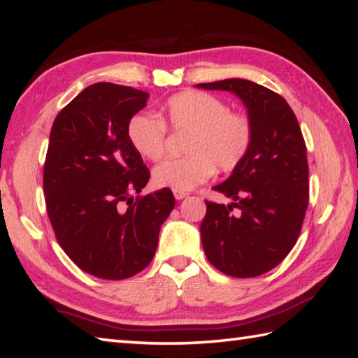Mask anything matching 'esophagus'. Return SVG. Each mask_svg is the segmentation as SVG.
I'll return each mask as SVG.
<instances>
[{"label":"esophagus","instance_id":"1","mask_svg":"<svg viewBox=\"0 0 358 358\" xmlns=\"http://www.w3.org/2000/svg\"><path fill=\"white\" fill-rule=\"evenodd\" d=\"M173 196H175V200H183V199H186L187 194L181 192V191H173Z\"/></svg>","mask_w":358,"mask_h":358}]
</instances>
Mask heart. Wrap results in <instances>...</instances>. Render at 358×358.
<instances>
[{"label": "heart", "instance_id": "1", "mask_svg": "<svg viewBox=\"0 0 358 358\" xmlns=\"http://www.w3.org/2000/svg\"><path fill=\"white\" fill-rule=\"evenodd\" d=\"M163 117L175 131L187 132V155L166 159L154 169V183L172 191H191L209 180L215 169L232 171L252 141L250 121L208 92L173 95L164 104ZM127 138L140 157L157 162L164 154L166 126L155 115L136 113L129 121Z\"/></svg>", "mask_w": 358, "mask_h": 358}]
</instances>
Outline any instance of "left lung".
Instances as JSON below:
<instances>
[{
  "mask_svg": "<svg viewBox=\"0 0 358 358\" xmlns=\"http://www.w3.org/2000/svg\"><path fill=\"white\" fill-rule=\"evenodd\" d=\"M196 87L237 95L252 126L246 157L214 186L232 201H206L200 226L204 254L226 275H262L291 252L308 209L309 169L299 121L283 96L254 81L229 78Z\"/></svg>",
  "mask_w": 358,
  "mask_h": 358,
  "instance_id": "1",
  "label": "left lung"
}]
</instances>
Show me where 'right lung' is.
<instances>
[{"label": "right lung", "instance_id": "obj_1", "mask_svg": "<svg viewBox=\"0 0 358 358\" xmlns=\"http://www.w3.org/2000/svg\"><path fill=\"white\" fill-rule=\"evenodd\" d=\"M148 98L138 89L95 83L58 113L50 131L43 178L49 220L71 260L103 280L146 268L175 206L167 187L132 196L150 173L127 126Z\"/></svg>", "mask_w": 358, "mask_h": 358}]
</instances>
